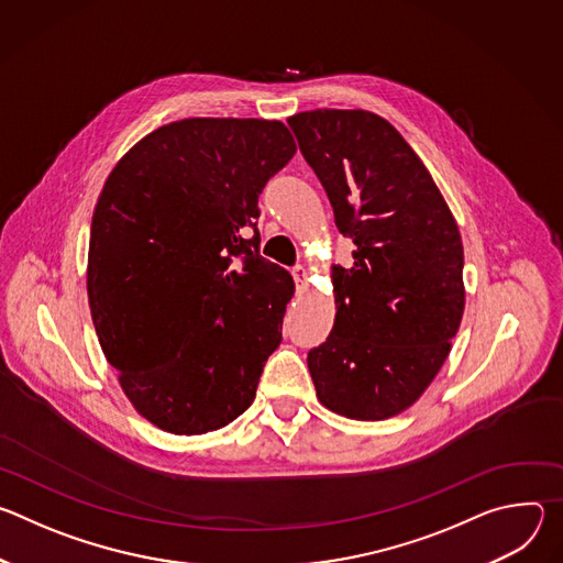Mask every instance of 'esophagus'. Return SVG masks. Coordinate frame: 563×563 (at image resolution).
Segmentation results:
<instances>
[{
    "instance_id": "esophagus-1",
    "label": "esophagus",
    "mask_w": 563,
    "mask_h": 563,
    "mask_svg": "<svg viewBox=\"0 0 563 563\" xmlns=\"http://www.w3.org/2000/svg\"><path fill=\"white\" fill-rule=\"evenodd\" d=\"M294 280H296V287H298V291H305L307 289V269L302 267V265H298V267H294Z\"/></svg>"
}]
</instances>
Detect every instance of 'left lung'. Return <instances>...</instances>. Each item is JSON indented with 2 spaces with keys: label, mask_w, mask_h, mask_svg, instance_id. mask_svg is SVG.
Masks as SVG:
<instances>
[{
  "label": "left lung",
  "mask_w": 563,
  "mask_h": 563,
  "mask_svg": "<svg viewBox=\"0 0 563 563\" xmlns=\"http://www.w3.org/2000/svg\"><path fill=\"white\" fill-rule=\"evenodd\" d=\"M287 124L356 245L352 267H332V334L307 354L316 396L347 419L396 417L439 374L461 325L456 220L421 157L380 115L316 109Z\"/></svg>",
  "instance_id": "left-lung-1"
}]
</instances>
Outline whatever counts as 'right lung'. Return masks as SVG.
I'll use <instances>...</instances> for the list:
<instances>
[{
	"instance_id": "add662e5",
	"label": "right lung",
	"mask_w": 563,
	"mask_h": 563,
	"mask_svg": "<svg viewBox=\"0 0 563 563\" xmlns=\"http://www.w3.org/2000/svg\"><path fill=\"white\" fill-rule=\"evenodd\" d=\"M294 153L278 120L187 118L144 135L104 183L91 318L126 398L159 430L205 434L254 404L294 296L258 254V196Z\"/></svg>"
}]
</instances>
